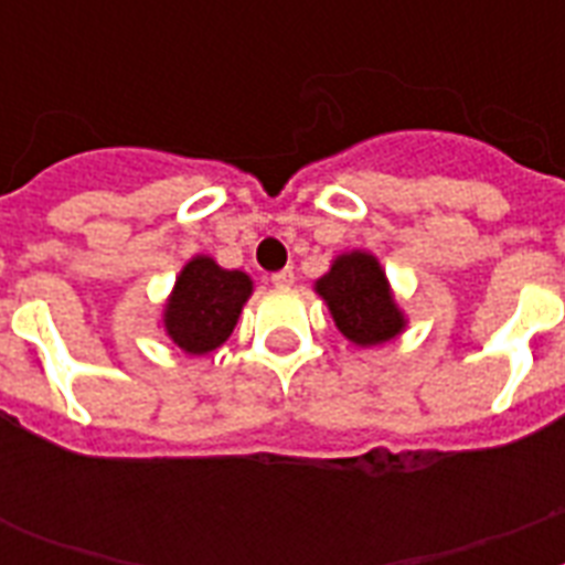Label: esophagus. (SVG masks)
I'll list each match as a JSON object with an SVG mask.
<instances>
[{
    "mask_svg": "<svg viewBox=\"0 0 565 565\" xmlns=\"http://www.w3.org/2000/svg\"><path fill=\"white\" fill-rule=\"evenodd\" d=\"M292 281H296V275H292V269H281V273H273V284H275V287H292Z\"/></svg>",
    "mask_w": 565,
    "mask_h": 565,
    "instance_id": "34e87169",
    "label": "esophagus"
}]
</instances>
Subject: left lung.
I'll use <instances>...</instances> for the list:
<instances>
[{
	"label": "left lung",
	"instance_id": "8db88e82",
	"mask_svg": "<svg viewBox=\"0 0 565 565\" xmlns=\"http://www.w3.org/2000/svg\"><path fill=\"white\" fill-rule=\"evenodd\" d=\"M317 292L331 310L340 334L363 349L393 340L407 326L377 257L361 248L337 257L317 281Z\"/></svg>",
	"mask_w": 565,
	"mask_h": 565
}]
</instances>
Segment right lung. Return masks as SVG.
I'll return each instance as SVG.
<instances>
[{
  "label": "right lung",
  "mask_w": 565,
  "mask_h": 565,
  "mask_svg": "<svg viewBox=\"0 0 565 565\" xmlns=\"http://www.w3.org/2000/svg\"><path fill=\"white\" fill-rule=\"evenodd\" d=\"M248 296L252 278L246 273L222 269L213 257L195 255L175 278L163 308L167 337L181 352H213L231 337Z\"/></svg>",
  "instance_id": "obj_1"
}]
</instances>
